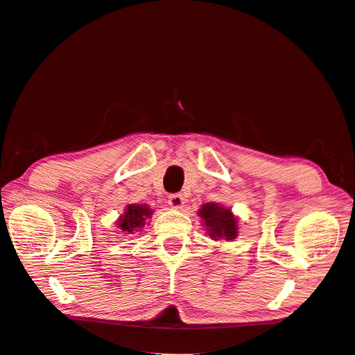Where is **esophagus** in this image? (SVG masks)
<instances>
[{
  "label": "esophagus",
  "mask_w": 355,
  "mask_h": 355,
  "mask_svg": "<svg viewBox=\"0 0 355 355\" xmlns=\"http://www.w3.org/2000/svg\"><path fill=\"white\" fill-rule=\"evenodd\" d=\"M184 204V198L182 194H171L168 196V205L172 208H182Z\"/></svg>",
  "instance_id": "34e87169"
}]
</instances>
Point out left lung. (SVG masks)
<instances>
[{
    "label": "left lung",
    "instance_id": "1",
    "mask_svg": "<svg viewBox=\"0 0 355 355\" xmlns=\"http://www.w3.org/2000/svg\"><path fill=\"white\" fill-rule=\"evenodd\" d=\"M199 216L204 219L208 235L213 240H234L239 235V221L232 215L230 208L207 202L200 207Z\"/></svg>",
    "mask_w": 355,
    "mask_h": 355
}]
</instances>
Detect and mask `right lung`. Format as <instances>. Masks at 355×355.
<instances>
[{"instance_id": "add662e5", "label": "right lung", "mask_w": 355, "mask_h": 355, "mask_svg": "<svg viewBox=\"0 0 355 355\" xmlns=\"http://www.w3.org/2000/svg\"><path fill=\"white\" fill-rule=\"evenodd\" d=\"M153 215V210L147 204H131L125 208V213L116 219V227L123 234H134L145 226Z\"/></svg>"}]
</instances>
